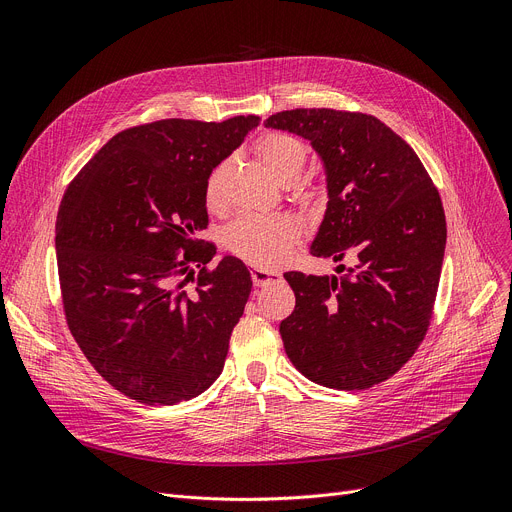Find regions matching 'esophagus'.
<instances>
[{
  "instance_id": "1",
  "label": "esophagus",
  "mask_w": 512,
  "mask_h": 512,
  "mask_svg": "<svg viewBox=\"0 0 512 512\" xmlns=\"http://www.w3.org/2000/svg\"><path fill=\"white\" fill-rule=\"evenodd\" d=\"M251 278H253V284L255 286H270V284H276V282H280L282 280V276L278 274V272H267V270H255L251 272Z\"/></svg>"
}]
</instances>
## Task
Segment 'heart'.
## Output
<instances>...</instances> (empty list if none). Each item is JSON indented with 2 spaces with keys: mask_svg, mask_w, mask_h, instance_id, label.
<instances>
[{
  "mask_svg": "<svg viewBox=\"0 0 512 512\" xmlns=\"http://www.w3.org/2000/svg\"><path fill=\"white\" fill-rule=\"evenodd\" d=\"M257 155L263 168L282 186L299 184L305 176L309 151L299 139L288 134H267L257 143ZM230 161L224 159L207 178L205 197L211 207L222 205L224 180ZM301 240V224L288 215H240L226 230L230 253L255 267L274 270L282 265Z\"/></svg>",
  "mask_w": 512,
  "mask_h": 512,
  "instance_id": "obj_1",
  "label": "heart"
}]
</instances>
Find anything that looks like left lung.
<instances>
[{"label": "left lung", "mask_w": 512, "mask_h": 512, "mask_svg": "<svg viewBox=\"0 0 512 512\" xmlns=\"http://www.w3.org/2000/svg\"><path fill=\"white\" fill-rule=\"evenodd\" d=\"M265 126L299 134L324 161L328 205L311 255L353 263L332 276L284 274L297 297L280 324L284 351L319 386L371 388L415 355L432 319L446 247L438 188L375 116L313 107Z\"/></svg>", "instance_id": "8db88e82"}]
</instances>
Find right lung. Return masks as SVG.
<instances>
[{
  "instance_id": "1",
  "label": "right lung",
  "mask_w": 512,
  "mask_h": 512,
  "mask_svg": "<svg viewBox=\"0 0 512 512\" xmlns=\"http://www.w3.org/2000/svg\"><path fill=\"white\" fill-rule=\"evenodd\" d=\"M259 120L170 118L122 130L62 199L56 251L68 328L101 378L132 400L176 405L220 378L253 280L230 255L207 267L215 247L197 234L207 228L211 170Z\"/></svg>"
}]
</instances>
